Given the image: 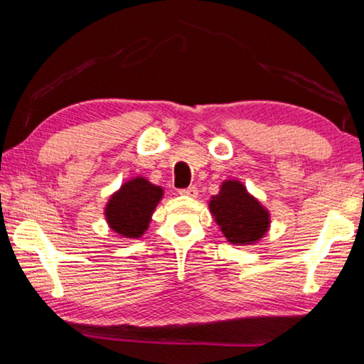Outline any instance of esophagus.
Returning <instances> with one entry per match:
<instances>
[{
    "label": "esophagus",
    "mask_w": 364,
    "mask_h": 364,
    "mask_svg": "<svg viewBox=\"0 0 364 364\" xmlns=\"http://www.w3.org/2000/svg\"><path fill=\"white\" fill-rule=\"evenodd\" d=\"M180 194L181 196H188V197H197V194H199V191H197V186H189V188L180 189Z\"/></svg>",
    "instance_id": "34e87169"
}]
</instances>
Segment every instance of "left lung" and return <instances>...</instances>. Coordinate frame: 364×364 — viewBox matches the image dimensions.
I'll list each match as a JSON object with an SVG mask.
<instances>
[{
    "mask_svg": "<svg viewBox=\"0 0 364 364\" xmlns=\"http://www.w3.org/2000/svg\"><path fill=\"white\" fill-rule=\"evenodd\" d=\"M210 210L225 237L232 244L255 242L269 226L268 212L239 181L221 184L220 193L212 197Z\"/></svg>",
    "mask_w": 364,
    "mask_h": 364,
    "instance_id": "left-lung-1",
    "label": "left lung"
}]
</instances>
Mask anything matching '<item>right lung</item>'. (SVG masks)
Masks as SVG:
<instances>
[{"label": "right lung", "mask_w": 364, "mask_h": 364, "mask_svg": "<svg viewBox=\"0 0 364 364\" xmlns=\"http://www.w3.org/2000/svg\"><path fill=\"white\" fill-rule=\"evenodd\" d=\"M162 194V188L154 186L144 178H134L110 197L106 207L107 223L123 237L143 236Z\"/></svg>", "instance_id": "1"}]
</instances>
